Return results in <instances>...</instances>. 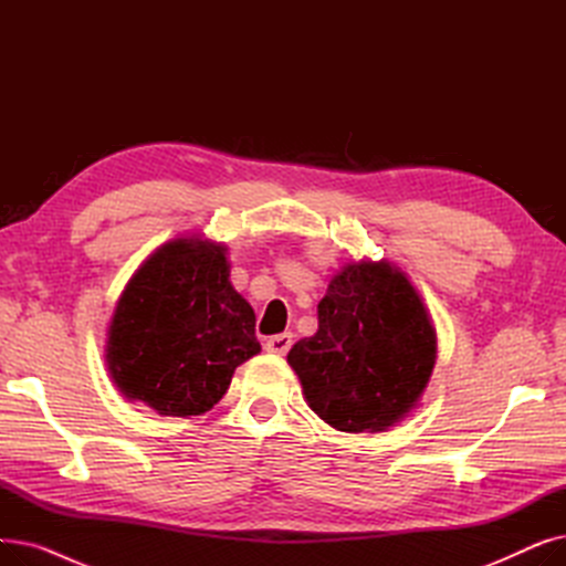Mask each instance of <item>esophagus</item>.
<instances>
[{
	"label": "esophagus",
	"instance_id": "34e87169",
	"mask_svg": "<svg viewBox=\"0 0 566 566\" xmlns=\"http://www.w3.org/2000/svg\"><path fill=\"white\" fill-rule=\"evenodd\" d=\"M291 344H293V335L291 333H282V335H275V337H268L265 339V350L284 355L291 348Z\"/></svg>",
	"mask_w": 566,
	"mask_h": 566
}]
</instances>
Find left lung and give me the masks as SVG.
Wrapping results in <instances>:
<instances>
[{
	"label": "left lung",
	"mask_w": 566,
	"mask_h": 566,
	"mask_svg": "<svg viewBox=\"0 0 566 566\" xmlns=\"http://www.w3.org/2000/svg\"><path fill=\"white\" fill-rule=\"evenodd\" d=\"M310 408L337 431H385L418 403L436 365V331L403 273L353 263L318 303V331L286 355Z\"/></svg>",
	"instance_id": "8db88e82"
}]
</instances>
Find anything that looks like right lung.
Here are the masks:
<instances>
[{"label":"right lung","instance_id":"add662e5","mask_svg":"<svg viewBox=\"0 0 566 566\" xmlns=\"http://www.w3.org/2000/svg\"><path fill=\"white\" fill-rule=\"evenodd\" d=\"M254 312L229 282L222 245L178 238L148 256L116 305L109 374L160 415L211 410L238 365L261 350Z\"/></svg>","mask_w":566,"mask_h":566}]
</instances>
